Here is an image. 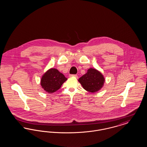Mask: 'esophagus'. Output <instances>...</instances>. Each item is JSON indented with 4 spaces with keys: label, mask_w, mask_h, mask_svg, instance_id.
Wrapping results in <instances>:
<instances>
[{
    "label": "esophagus",
    "mask_w": 147,
    "mask_h": 147,
    "mask_svg": "<svg viewBox=\"0 0 147 147\" xmlns=\"http://www.w3.org/2000/svg\"><path fill=\"white\" fill-rule=\"evenodd\" d=\"M69 77H74V78H78L77 75H76V74H70V75H69Z\"/></svg>",
    "instance_id": "34e87169"
}]
</instances>
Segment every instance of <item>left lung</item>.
Returning a JSON list of instances; mask_svg holds the SVG:
<instances>
[{
    "label": "left lung",
    "instance_id": "obj_1",
    "mask_svg": "<svg viewBox=\"0 0 147 147\" xmlns=\"http://www.w3.org/2000/svg\"><path fill=\"white\" fill-rule=\"evenodd\" d=\"M105 81L102 74L94 68H89L86 74L78 79L84 89L90 92L100 90L103 87Z\"/></svg>",
    "mask_w": 147,
    "mask_h": 147
}]
</instances>
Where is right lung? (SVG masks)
Listing matches in <instances>:
<instances>
[{"instance_id":"right-lung-1","label":"right lung","mask_w":147,"mask_h":147,"mask_svg":"<svg viewBox=\"0 0 147 147\" xmlns=\"http://www.w3.org/2000/svg\"><path fill=\"white\" fill-rule=\"evenodd\" d=\"M67 80V78L58 69L52 68L43 74L40 84L45 91L52 94L59 89Z\"/></svg>"}]
</instances>
